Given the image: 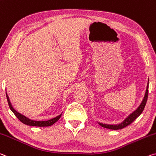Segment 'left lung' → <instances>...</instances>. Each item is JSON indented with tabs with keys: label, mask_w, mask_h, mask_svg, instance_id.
<instances>
[{
	"label": "left lung",
	"mask_w": 156,
	"mask_h": 156,
	"mask_svg": "<svg viewBox=\"0 0 156 156\" xmlns=\"http://www.w3.org/2000/svg\"><path fill=\"white\" fill-rule=\"evenodd\" d=\"M149 79H148L147 89H146L144 98H143L142 102H141V103L140 104V105L138 106L137 109L135 110L133 112H132L130 115H128L127 117L124 119V120L122 121V122L119 123H117V124H110V123H104L102 122H97L98 124H99L101 126L105 128H108V129L119 130L127 126L130 125L133 122H134V120H135L136 119H137L141 115V114H142L143 110L144 109L146 103H147V98H148V94H149Z\"/></svg>",
	"instance_id": "obj_1"
}]
</instances>
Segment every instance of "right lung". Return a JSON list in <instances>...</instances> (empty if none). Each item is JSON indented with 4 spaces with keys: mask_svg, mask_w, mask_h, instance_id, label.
<instances>
[{
    "mask_svg": "<svg viewBox=\"0 0 156 156\" xmlns=\"http://www.w3.org/2000/svg\"><path fill=\"white\" fill-rule=\"evenodd\" d=\"M6 97H7V102H8V105L9 107L10 108V110L12 111L14 115H15L16 117L19 119V120L21 121L22 123H23L24 124L28 125V126H37V127H47V126H51L53 124H54L56 122L60 119V118L61 117L62 114L61 113L60 115L57 116V117L52 118L51 119L46 120V121H37V120H33L31 119H30L28 117H26V116L22 115L21 113L18 112L16 110H15L13 106H12V103L10 102V100H9V98L8 95H7V91H6Z\"/></svg>",
    "mask_w": 156,
    "mask_h": 156,
    "instance_id": "1",
    "label": "right lung"
}]
</instances>
